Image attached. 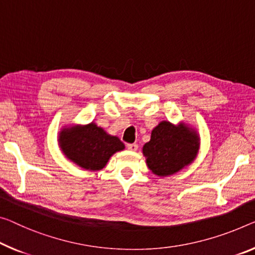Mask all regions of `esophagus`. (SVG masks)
I'll use <instances>...</instances> for the list:
<instances>
[{
  "label": "esophagus",
  "instance_id": "1",
  "mask_svg": "<svg viewBox=\"0 0 255 255\" xmlns=\"http://www.w3.org/2000/svg\"><path fill=\"white\" fill-rule=\"evenodd\" d=\"M138 144L136 143H128V149L131 150V151H135L136 149H138Z\"/></svg>",
  "mask_w": 255,
  "mask_h": 255
}]
</instances>
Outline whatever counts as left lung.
I'll return each instance as SVG.
<instances>
[{"label":"left lung","instance_id":"obj_1","mask_svg":"<svg viewBox=\"0 0 255 255\" xmlns=\"http://www.w3.org/2000/svg\"><path fill=\"white\" fill-rule=\"evenodd\" d=\"M201 136L197 128L186 122L162 121L152 128L142 154L149 170L157 177H170L190 165L197 157Z\"/></svg>","mask_w":255,"mask_h":255}]
</instances>
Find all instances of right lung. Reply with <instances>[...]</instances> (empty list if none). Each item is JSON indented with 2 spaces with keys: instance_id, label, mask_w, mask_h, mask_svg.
<instances>
[{
  "instance_id": "obj_1",
  "label": "right lung",
  "mask_w": 255,
  "mask_h": 255,
  "mask_svg": "<svg viewBox=\"0 0 255 255\" xmlns=\"http://www.w3.org/2000/svg\"><path fill=\"white\" fill-rule=\"evenodd\" d=\"M58 146L70 162L87 171L97 172L125 146L119 136L112 135L95 122L64 125L58 133Z\"/></svg>"
}]
</instances>
